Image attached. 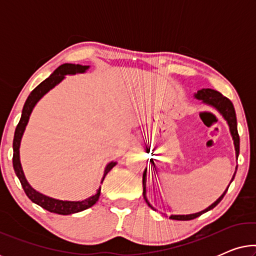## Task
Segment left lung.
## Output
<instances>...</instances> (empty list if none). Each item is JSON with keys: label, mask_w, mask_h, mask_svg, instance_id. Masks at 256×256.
Returning <instances> with one entry per match:
<instances>
[{"label": "left lung", "mask_w": 256, "mask_h": 256, "mask_svg": "<svg viewBox=\"0 0 256 256\" xmlns=\"http://www.w3.org/2000/svg\"><path fill=\"white\" fill-rule=\"evenodd\" d=\"M196 98L199 100H202L204 102L211 104L214 108H216L220 113L222 114V116L226 118L227 124L230 126V134L233 136V140H234V146H236V156H239V150H240V138H239V134H238V128H236V110H234V106L232 104V101H230L228 98L224 96L222 93L216 92L214 90H211V88H202L200 90H198L197 94H196ZM146 169L144 170V172H143V194H144V199L146 202H148L146 198ZM236 176V174H234ZM233 176V178H234ZM232 178V180H233ZM230 180V182H232ZM228 188H226V191L224 192V194L220 196L219 199L216 202H213L211 206H208V208L204 210V211L202 212H198V213H194V214H188V216H171L170 218L174 219V220H192L194 218H197V216H202V213L210 211V210H212L213 208H216V205L219 204L220 202H222V199L224 198V196L226 194V192ZM148 205L152 208V205L149 204Z\"/></svg>", "instance_id": "left-lung-1"}]
</instances>
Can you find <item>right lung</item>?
<instances>
[{
    "mask_svg": "<svg viewBox=\"0 0 256 256\" xmlns=\"http://www.w3.org/2000/svg\"><path fill=\"white\" fill-rule=\"evenodd\" d=\"M88 68V66H82V65H74V64H62L59 66V68L56 70V71L52 73V74L42 82L40 85H38L36 88H34L32 92L30 93V96H28V99L24 104L23 110H22V116H20V120L17 124L16 130H15V136H14V156H12V166L14 170L18 177V180L22 184V188L28 198L30 199L31 202H34V204L40 205V208H43L46 211L51 213H57V214L62 216H68L72 214V213L82 212L84 210L90 208L98 202L100 196V190L98 191V194L93 197H90L85 199L82 202H64V200H57V199L46 197V196L40 194L36 190H34L30 186L29 183H28L26 177H24L22 166H20V138H22V135L24 132V129H26V126L29 121V116L32 112L34 104H37V101L40 99L42 96H44L45 93L48 92L52 87H54L57 84L62 82V79L65 78L66 74H74V73H82L85 72L86 70ZM115 162H112L107 166L106 170H104V176L110 172V171L113 169L115 166Z\"/></svg>",
    "mask_w": 256,
    "mask_h": 256,
    "instance_id": "1",
    "label": "right lung"
}]
</instances>
